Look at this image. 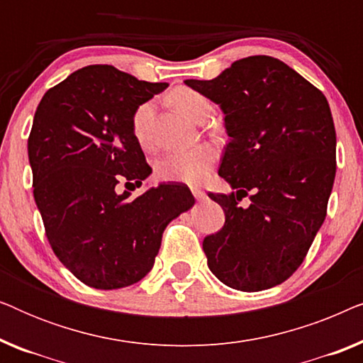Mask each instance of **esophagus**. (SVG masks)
I'll use <instances>...</instances> for the list:
<instances>
[{
  "instance_id": "1",
  "label": "esophagus",
  "mask_w": 363,
  "mask_h": 363,
  "mask_svg": "<svg viewBox=\"0 0 363 363\" xmlns=\"http://www.w3.org/2000/svg\"><path fill=\"white\" fill-rule=\"evenodd\" d=\"M191 193H193V196H195L198 201L205 200V198H206V193H205V191H203V190H201V188H196V186H195V188H191Z\"/></svg>"
}]
</instances>
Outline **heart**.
Here are the masks:
<instances>
[{"instance_id":"heart-1","label":"heart","mask_w":363,"mask_h":363,"mask_svg":"<svg viewBox=\"0 0 363 363\" xmlns=\"http://www.w3.org/2000/svg\"><path fill=\"white\" fill-rule=\"evenodd\" d=\"M170 101L183 116L195 121L203 108L210 107V104L200 92L191 89H177L170 94ZM152 101L140 104L132 116V133L138 145L150 147V122L153 117ZM216 160V150L211 145L200 143V145L185 148V150L168 152L158 158L155 173L160 180L182 182V183H200L208 177L211 165Z\"/></svg>"}]
</instances>
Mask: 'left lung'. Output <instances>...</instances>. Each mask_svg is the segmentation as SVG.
I'll return each mask as SVG.
<instances>
[{"label":"left lung","mask_w":363,"mask_h":363,"mask_svg":"<svg viewBox=\"0 0 363 363\" xmlns=\"http://www.w3.org/2000/svg\"><path fill=\"white\" fill-rule=\"evenodd\" d=\"M185 84L220 106L230 137L218 173L235 191L208 195L226 216L203 241L208 267L238 291L281 284L325 220L337 143L329 102L271 56L240 59L211 81ZM245 196L250 206L242 208Z\"/></svg>","instance_id":"1"}]
</instances>
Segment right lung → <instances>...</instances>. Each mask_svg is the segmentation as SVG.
Here are the masks:
<instances>
[{"label": "right lung", "mask_w": 363, "mask_h": 363, "mask_svg": "<svg viewBox=\"0 0 363 363\" xmlns=\"http://www.w3.org/2000/svg\"><path fill=\"white\" fill-rule=\"evenodd\" d=\"M168 87L112 66H87L44 94L28 138L34 200L59 261L84 284L121 289L145 277L168 223L195 205L188 186L130 200L117 185L152 173L132 133L140 104Z\"/></svg>", "instance_id": "add662e5"}]
</instances>
